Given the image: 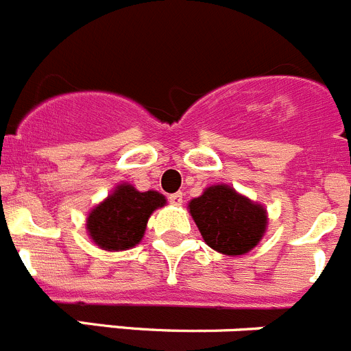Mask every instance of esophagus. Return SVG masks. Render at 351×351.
Wrapping results in <instances>:
<instances>
[{
    "mask_svg": "<svg viewBox=\"0 0 351 351\" xmlns=\"http://www.w3.org/2000/svg\"><path fill=\"white\" fill-rule=\"evenodd\" d=\"M182 198H184V195H182L181 191H178V193H173V195H170L169 197V200H170V204L172 205H182Z\"/></svg>",
    "mask_w": 351,
    "mask_h": 351,
    "instance_id": "obj_1",
    "label": "esophagus"
}]
</instances>
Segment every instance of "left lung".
I'll use <instances>...</instances> for the list:
<instances>
[{
    "mask_svg": "<svg viewBox=\"0 0 351 351\" xmlns=\"http://www.w3.org/2000/svg\"><path fill=\"white\" fill-rule=\"evenodd\" d=\"M188 210L205 243L230 257L245 256L259 245L268 230L265 205L228 184H212L193 198Z\"/></svg>",
    "mask_w": 351,
    "mask_h": 351,
    "instance_id": "obj_1",
    "label": "left lung"
}]
</instances>
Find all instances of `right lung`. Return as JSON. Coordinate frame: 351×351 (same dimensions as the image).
<instances>
[{
	"instance_id": "obj_1",
	"label": "right lung",
	"mask_w": 351,
	"mask_h": 351,
	"mask_svg": "<svg viewBox=\"0 0 351 351\" xmlns=\"http://www.w3.org/2000/svg\"><path fill=\"white\" fill-rule=\"evenodd\" d=\"M165 205L162 193L139 191L128 182H120L88 212L86 234L102 250H128L143 240L151 214Z\"/></svg>"
}]
</instances>
